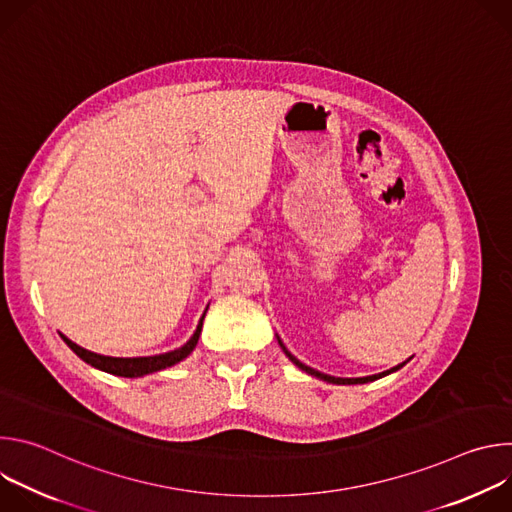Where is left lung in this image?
Segmentation results:
<instances>
[{
	"label": "left lung",
	"instance_id": "8db88e82",
	"mask_svg": "<svg viewBox=\"0 0 512 512\" xmlns=\"http://www.w3.org/2000/svg\"><path fill=\"white\" fill-rule=\"evenodd\" d=\"M277 342H279V346H281V350L285 352V356L296 364L298 369H302L304 373H308V375H312V377H318L320 381H326V383H334V385H362V383H371V381H377V379H381V377H387V375H391V373H395V371H399L403 364L407 362H401V364H397V367H393V369H389V371H383V373H379V375H371V377H358V379H340V377H330V375H324V373H320V371H316V369H310V367H306L304 362H300L294 354H291L285 346H283V342L279 340V336H277Z\"/></svg>",
	"mask_w": 512,
	"mask_h": 512
}]
</instances>
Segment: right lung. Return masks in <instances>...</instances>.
I'll use <instances>...</instances> for the list:
<instances>
[{
	"instance_id": "obj_1",
	"label": "right lung",
	"mask_w": 512,
	"mask_h": 512,
	"mask_svg": "<svg viewBox=\"0 0 512 512\" xmlns=\"http://www.w3.org/2000/svg\"><path fill=\"white\" fill-rule=\"evenodd\" d=\"M204 316H206V312L202 314V318H200V322L196 326V332L190 336V340L184 346H180L176 350H170V352H164V354H156V356H133V358L105 356V354H97V352H91V350L75 344L72 340H68L66 336H62V334L60 336L66 342V346L72 352H75L79 358H83L87 364H91V367H95L99 371H105L109 375H115V377L135 379V377H143V375L164 371L168 367H174V364H178L180 360H184L196 348V344H198Z\"/></svg>"
}]
</instances>
